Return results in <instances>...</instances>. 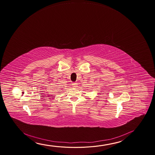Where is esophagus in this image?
I'll use <instances>...</instances> for the list:
<instances>
[{
    "label": "esophagus",
    "mask_w": 155,
    "mask_h": 155,
    "mask_svg": "<svg viewBox=\"0 0 155 155\" xmlns=\"http://www.w3.org/2000/svg\"><path fill=\"white\" fill-rule=\"evenodd\" d=\"M72 85H73V86L74 87H77V86H78V84L76 83V82H73L72 84Z\"/></svg>",
    "instance_id": "34e87169"
}]
</instances>
